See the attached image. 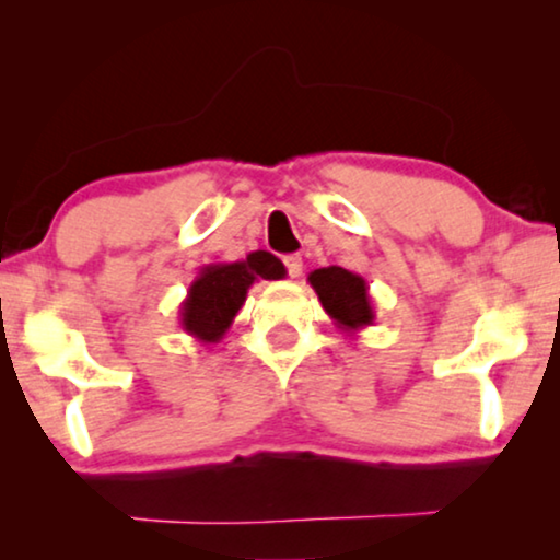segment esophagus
Listing matches in <instances>:
<instances>
[{"label":"esophagus","instance_id":"obj_1","mask_svg":"<svg viewBox=\"0 0 560 560\" xmlns=\"http://www.w3.org/2000/svg\"><path fill=\"white\" fill-rule=\"evenodd\" d=\"M285 267H288L290 278H298V275L303 272V257H298V255L285 257Z\"/></svg>","mask_w":560,"mask_h":560}]
</instances>
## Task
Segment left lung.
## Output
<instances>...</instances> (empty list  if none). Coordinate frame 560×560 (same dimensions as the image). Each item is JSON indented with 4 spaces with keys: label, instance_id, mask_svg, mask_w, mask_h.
Instances as JSON below:
<instances>
[{
    "label": "left lung",
    "instance_id": "obj_1",
    "mask_svg": "<svg viewBox=\"0 0 560 560\" xmlns=\"http://www.w3.org/2000/svg\"><path fill=\"white\" fill-rule=\"evenodd\" d=\"M311 288L316 290L320 305L331 316L341 331L357 334L374 324V308L370 285L362 275L343 270V267H320L308 275Z\"/></svg>",
    "mask_w": 560,
    "mask_h": 560
}]
</instances>
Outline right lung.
I'll return each instance as SVG.
<instances>
[{
  "label": "right lung",
  "instance_id": "right-lung-1",
  "mask_svg": "<svg viewBox=\"0 0 560 560\" xmlns=\"http://www.w3.org/2000/svg\"><path fill=\"white\" fill-rule=\"evenodd\" d=\"M282 278L285 265L265 249L249 252L240 262L203 265L180 303V328L201 343H219L247 301V290L257 280Z\"/></svg>",
  "mask_w": 560,
  "mask_h": 560
}]
</instances>
